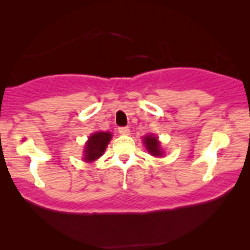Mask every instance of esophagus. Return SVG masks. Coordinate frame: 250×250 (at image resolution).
Instances as JSON below:
<instances>
[{"label":"esophagus","instance_id":"34e87169","mask_svg":"<svg viewBox=\"0 0 250 250\" xmlns=\"http://www.w3.org/2000/svg\"><path fill=\"white\" fill-rule=\"evenodd\" d=\"M118 132H119V134H122V135H128L129 134V128L128 127H119Z\"/></svg>","mask_w":250,"mask_h":250}]
</instances>
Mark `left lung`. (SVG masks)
<instances>
[{"label": "left lung", "instance_id": "1", "mask_svg": "<svg viewBox=\"0 0 250 250\" xmlns=\"http://www.w3.org/2000/svg\"><path fill=\"white\" fill-rule=\"evenodd\" d=\"M143 143H145L146 149L150 152V155L155 157H162L164 155V151L162 149V145H160L159 140L155 135H146L143 138Z\"/></svg>", "mask_w": 250, "mask_h": 250}]
</instances>
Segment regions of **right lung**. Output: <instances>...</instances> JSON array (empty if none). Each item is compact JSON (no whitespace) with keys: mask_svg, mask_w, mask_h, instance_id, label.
<instances>
[{"mask_svg":"<svg viewBox=\"0 0 250 250\" xmlns=\"http://www.w3.org/2000/svg\"><path fill=\"white\" fill-rule=\"evenodd\" d=\"M112 134L110 132H97L91 134L84 146V160L92 163L104 155Z\"/></svg>","mask_w":250,"mask_h":250,"instance_id":"right-lung-1","label":"right lung"}]
</instances>
